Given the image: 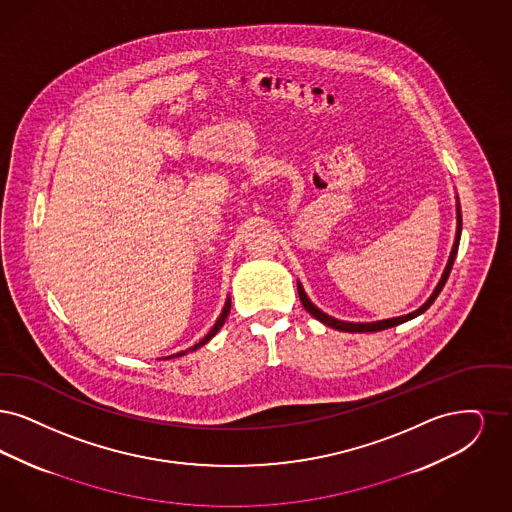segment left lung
<instances>
[{"instance_id": "1", "label": "left lung", "mask_w": 512, "mask_h": 512, "mask_svg": "<svg viewBox=\"0 0 512 512\" xmlns=\"http://www.w3.org/2000/svg\"><path fill=\"white\" fill-rule=\"evenodd\" d=\"M461 225H463V220H461V204L457 202V233H455V243H453V248H451L449 260H447V266H445L444 273H442L440 283L436 285V289H434V292L430 294V298L424 302L423 306H421L419 310H415V312L407 313V315H400V317H392V319L373 321V323H348V321L334 319L331 315L321 312L317 306H313L312 300L308 298V294L304 292L302 285L298 283V296H300V302H302V306L308 310V313L313 315L315 319H319L323 325H327V327H331V329H336V331H344V333H377V331H384V329H390V327L401 325V323H405V321H409V319H413V317H417V315H421V313L426 312V310L434 304V300L438 298V294H440L442 289H444L445 281H447V277H449V273H451V267H453L455 256H457V250H459V241H461Z\"/></svg>"}]
</instances>
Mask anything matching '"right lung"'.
Returning <instances> with one entry per match:
<instances>
[{
    "label": "right lung",
    "mask_w": 512,
    "mask_h": 512,
    "mask_svg": "<svg viewBox=\"0 0 512 512\" xmlns=\"http://www.w3.org/2000/svg\"><path fill=\"white\" fill-rule=\"evenodd\" d=\"M229 312H231V298H227V300H225V306H223L222 313H220V317H218L216 325L210 329V333L206 334V336L200 340L199 344H195L191 350H197V348H200V346H204V344H206V342H208V340H210L214 334L218 333V331L222 329L223 323H225V319H227ZM185 354H187V352H179V354H174V356H168V359H170V357L185 356Z\"/></svg>",
    "instance_id": "obj_1"
}]
</instances>
